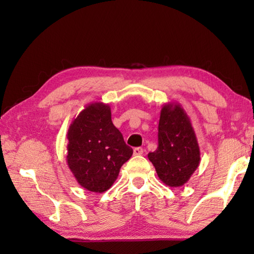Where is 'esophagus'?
<instances>
[{"label":"esophagus","mask_w":254,"mask_h":254,"mask_svg":"<svg viewBox=\"0 0 254 254\" xmlns=\"http://www.w3.org/2000/svg\"><path fill=\"white\" fill-rule=\"evenodd\" d=\"M142 153H143L142 148H134V149H133V154H134V156H141Z\"/></svg>","instance_id":"1"}]
</instances>
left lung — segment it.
Masks as SVG:
<instances>
[{
    "mask_svg": "<svg viewBox=\"0 0 254 254\" xmlns=\"http://www.w3.org/2000/svg\"><path fill=\"white\" fill-rule=\"evenodd\" d=\"M149 160L159 179L169 187H180L198 168L200 151L190 119L179 103L162 106L158 127V148Z\"/></svg>",
    "mask_w": 254,
    "mask_h": 254,
    "instance_id": "1",
    "label": "left lung"
}]
</instances>
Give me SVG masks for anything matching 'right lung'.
<instances>
[{"mask_svg":"<svg viewBox=\"0 0 254 254\" xmlns=\"http://www.w3.org/2000/svg\"><path fill=\"white\" fill-rule=\"evenodd\" d=\"M67 165L81 187L104 192L117 180L133 150L114 127L111 107L102 102L88 104L67 132Z\"/></svg>","mask_w":254,"mask_h":254,"instance_id":"obj_1","label":"right lung"}]
</instances>
